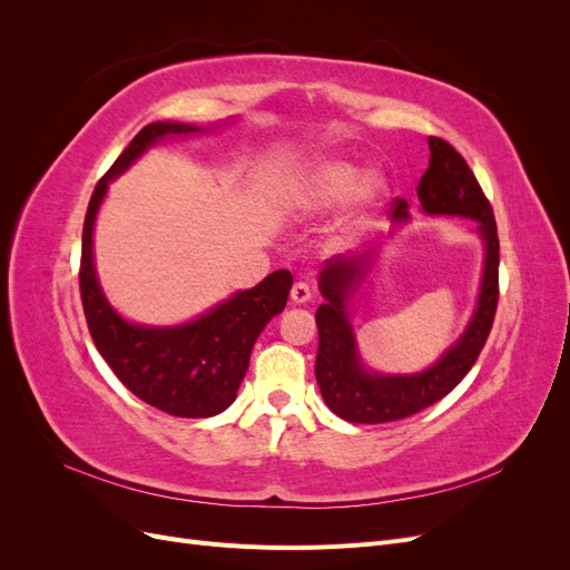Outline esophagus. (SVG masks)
Returning <instances> with one entry per match:
<instances>
[{"instance_id":"esophagus-1","label":"esophagus","mask_w":570,"mask_h":570,"mask_svg":"<svg viewBox=\"0 0 570 570\" xmlns=\"http://www.w3.org/2000/svg\"><path fill=\"white\" fill-rule=\"evenodd\" d=\"M289 297L295 304H306L308 299H312V287H308L306 283H295V285H292Z\"/></svg>"}]
</instances>
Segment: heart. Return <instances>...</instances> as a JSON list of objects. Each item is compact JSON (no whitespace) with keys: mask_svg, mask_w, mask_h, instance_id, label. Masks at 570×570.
I'll return each instance as SVG.
<instances>
[{"mask_svg":"<svg viewBox=\"0 0 570 570\" xmlns=\"http://www.w3.org/2000/svg\"><path fill=\"white\" fill-rule=\"evenodd\" d=\"M352 199V209L340 220V237L356 233L368 220V214L385 195V180L381 176H366L361 180V168L350 161H323L295 185L289 193L292 214L314 218L337 209Z\"/></svg>","mask_w":570,"mask_h":570,"instance_id":"b5f03b06","label":"heart"}]
</instances>
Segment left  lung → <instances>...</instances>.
<instances>
[{
  "mask_svg": "<svg viewBox=\"0 0 570 570\" xmlns=\"http://www.w3.org/2000/svg\"><path fill=\"white\" fill-rule=\"evenodd\" d=\"M430 164L419 183V199L425 214L465 216L478 223L485 243V268L475 314L463 335L446 350L435 366L416 375H377L364 368L347 321V297L368 273L371 252L358 256H333L321 271L318 354L316 383L335 416L350 423H390L413 416L450 394L469 373L485 347L499 302V237L492 206L461 154L440 137H428ZM404 199L392 202L396 220L409 218Z\"/></svg>",
  "mask_w": 570,
  "mask_h": 570,
  "instance_id": "left-lung-1",
  "label": "left lung"
}]
</instances>
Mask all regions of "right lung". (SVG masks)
Instances as JSON below:
<instances>
[{"label": "right lung", "instance_id": "right-lung-1", "mask_svg": "<svg viewBox=\"0 0 570 570\" xmlns=\"http://www.w3.org/2000/svg\"><path fill=\"white\" fill-rule=\"evenodd\" d=\"M197 130L202 128L159 120L132 137L95 185L80 254V299L97 352L135 396L180 419H209L235 402L254 342L266 323L283 312L292 287L289 271H273L256 287L237 292L197 321L176 327L128 323L107 302L95 273L92 228L109 183L161 137Z\"/></svg>", "mask_w": 570, "mask_h": 570}]
</instances>
